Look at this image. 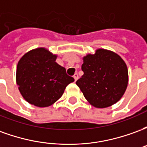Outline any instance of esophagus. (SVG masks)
<instances>
[{
	"label": "esophagus",
	"mask_w": 147,
	"mask_h": 147,
	"mask_svg": "<svg viewBox=\"0 0 147 147\" xmlns=\"http://www.w3.org/2000/svg\"><path fill=\"white\" fill-rule=\"evenodd\" d=\"M73 78L75 79V81H76L78 80V78H79V75L77 73H75V75L73 76Z\"/></svg>",
	"instance_id": "1"
}]
</instances>
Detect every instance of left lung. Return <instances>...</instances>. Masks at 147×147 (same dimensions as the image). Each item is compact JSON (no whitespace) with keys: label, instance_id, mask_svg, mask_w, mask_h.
<instances>
[{"label":"left lung","instance_id":"1","mask_svg":"<svg viewBox=\"0 0 147 147\" xmlns=\"http://www.w3.org/2000/svg\"><path fill=\"white\" fill-rule=\"evenodd\" d=\"M83 75L76 85L85 98L96 108H107L120 100L128 83V71L120 56L98 49L83 57Z\"/></svg>","mask_w":147,"mask_h":147}]
</instances>
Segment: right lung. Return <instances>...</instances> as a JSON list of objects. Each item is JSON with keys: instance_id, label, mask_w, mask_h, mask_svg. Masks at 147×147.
I'll return each instance as SVG.
<instances>
[{"instance_id": "right-lung-1", "label": "right lung", "mask_w": 147, "mask_h": 147, "mask_svg": "<svg viewBox=\"0 0 147 147\" xmlns=\"http://www.w3.org/2000/svg\"><path fill=\"white\" fill-rule=\"evenodd\" d=\"M57 56L47 49L26 53L16 67V83L21 95L37 107H48L57 101L69 83L74 82L64 67L56 62Z\"/></svg>"}]
</instances>
